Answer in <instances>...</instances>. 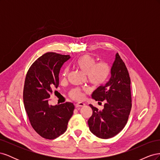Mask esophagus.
<instances>
[{"label": "esophagus", "instance_id": "obj_1", "mask_svg": "<svg viewBox=\"0 0 160 160\" xmlns=\"http://www.w3.org/2000/svg\"><path fill=\"white\" fill-rule=\"evenodd\" d=\"M84 105H85V103H82V102H79V103H77L75 104V108H80V107H83Z\"/></svg>", "mask_w": 160, "mask_h": 160}]
</instances>
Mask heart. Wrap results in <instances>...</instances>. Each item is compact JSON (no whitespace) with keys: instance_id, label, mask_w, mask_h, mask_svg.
Here are the masks:
<instances>
[{"instance_id":"1","label":"heart","mask_w":160,"mask_h":160,"mask_svg":"<svg viewBox=\"0 0 160 160\" xmlns=\"http://www.w3.org/2000/svg\"><path fill=\"white\" fill-rule=\"evenodd\" d=\"M75 65L83 73L86 74L88 81L95 87L105 85L111 75V67L108 63L105 62L97 63L95 58L90 55L85 54L79 57L75 61ZM68 71V69H65L62 75H66ZM70 95L72 98L75 99L83 98V94L77 89H72L70 92Z\"/></svg>"}]
</instances>
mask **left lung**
Segmentation results:
<instances>
[{"label": "left lung", "mask_w": 160, "mask_h": 160, "mask_svg": "<svg viewBox=\"0 0 160 160\" xmlns=\"http://www.w3.org/2000/svg\"><path fill=\"white\" fill-rule=\"evenodd\" d=\"M111 77L105 85L100 86L91 95L104 108L99 111L89 105L93 113L88 120L92 133L101 139L114 137L126 125L132 109L131 80L124 62L118 53L111 69Z\"/></svg>", "instance_id": "1"}]
</instances>
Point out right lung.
Instances as JSON below:
<instances>
[{
  "label": "right lung",
  "mask_w": 160,
  "mask_h": 160,
  "mask_svg": "<svg viewBox=\"0 0 160 160\" xmlns=\"http://www.w3.org/2000/svg\"><path fill=\"white\" fill-rule=\"evenodd\" d=\"M71 58L56 52H47L28 69L23 90L25 108L32 128L41 137L53 139L65 132L75 106L66 102L49 105L52 90L59 86L62 65Z\"/></svg>",
  "instance_id": "1"
}]
</instances>
